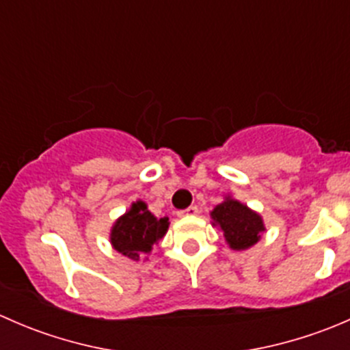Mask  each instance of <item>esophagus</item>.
<instances>
[{
    "label": "esophagus",
    "mask_w": 350,
    "mask_h": 350,
    "mask_svg": "<svg viewBox=\"0 0 350 350\" xmlns=\"http://www.w3.org/2000/svg\"><path fill=\"white\" fill-rule=\"evenodd\" d=\"M198 213V206H189L186 210H179L178 217H193V215Z\"/></svg>",
    "instance_id": "esophagus-1"
}]
</instances>
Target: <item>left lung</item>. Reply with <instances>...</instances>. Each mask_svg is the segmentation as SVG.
Here are the masks:
<instances>
[{
  "label": "left lung",
  "instance_id": "left-lung-1",
  "mask_svg": "<svg viewBox=\"0 0 350 350\" xmlns=\"http://www.w3.org/2000/svg\"><path fill=\"white\" fill-rule=\"evenodd\" d=\"M211 225L224 232L225 242L232 250H245L260 241L266 230L264 220L257 211L227 195L210 211Z\"/></svg>",
  "mask_w": 350,
  "mask_h": 350
}]
</instances>
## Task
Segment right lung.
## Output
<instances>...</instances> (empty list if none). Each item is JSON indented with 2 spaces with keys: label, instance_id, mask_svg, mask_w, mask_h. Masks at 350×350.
<instances>
[{
  "label": "right lung",
  "instance_id": "add662e5",
  "mask_svg": "<svg viewBox=\"0 0 350 350\" xmlns=\"http://www.w3.org/2000/svg\"><path fill=\"white\" fill-rule=\"evenodd\" d=\"M167 228L169 218H157L150 213L146 201L139 200L113 224L109 242L126 259L140 260L142 256L150 254L154 243L164 237Z\"/></svg>",
  "mask_w": 350,
  "mask_h": 350
}]
</instances>
